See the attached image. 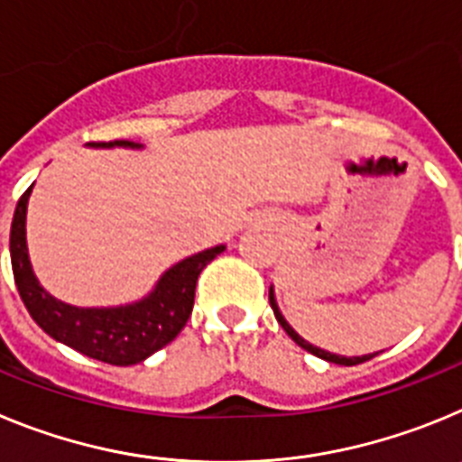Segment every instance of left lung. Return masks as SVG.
<instances>
[{"label":"left lung","instance_id":"left-lung-1","mask_svg":"<svg viewBox=\"0 0 462 462\" xmlns=\"http://www.w3.org/2000/svg\"><path fill=\"white\" fill-rule=\"evenodd\" d=\"M268 300H271V308H273V312H275V319L280 321V326H282V328L287 330V336L291 337V340L296 342L298 346H303L305 352H310V354H314V356L324 358V361L337 363V365H358V363H365V361H370V358H373V356H377V354H365V356H337V354L324 352V349H319V346L310 345V342H305L303 337L298 336L296 330H293L291 326H289L287 321H284V317H282V312H280V310H277L275 296H273V289H271V291H268Z\"/></svg>","mask_w":462,"mask_h":462}]
</instances>
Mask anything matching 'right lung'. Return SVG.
Wrapping results in <instances>:
<instances>
[{"instance_id":"1","label":"right lung","mask_w":462,"mask_h":462,"mask_svg":"<svg viewBox=\"0 0 462 462\" xmlns=\"http://www.w3.org/2000/svg\"><path fill=\"white\" fill-rule=\"evenodd\" d=\"M88 145L141 148L132 141L88 143ZM32 187L20 196L11 224V266H14L15 287L32 319L55 340L110 365L141 363L175 340V336L185 328L194 308L196 280L203 268L219 252H224V245L175 263L141 303L125 305V308H73L43 291L32 273L27 243H24V212H27Z\"/></svg>"}]
</instances>
